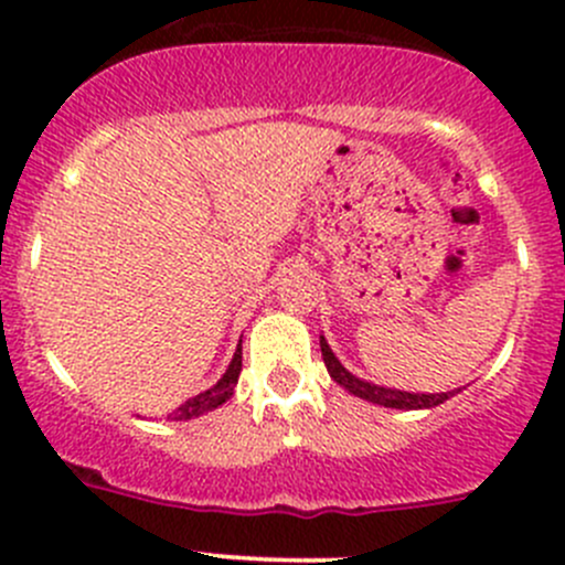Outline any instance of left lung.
<instances>
[{"instance_id":"8db88e82","label":"left lung","mask_w":565,"mask_h":565,"mask_svg":"<svg viewBox=\"0 0 565 565\" xmlns=\"http://www.w3.org/2000/svg\"><path fill=\"white\" fill-rule=\"evenodd\" d=\"M319 347H322V361L328 366V374L350 393L355 396L366 398V402L374 404H383V407H396V409H424V407H437L443 404L446 398H451L457 391H448V393H407V391H393V388H380V385L366 383V380H358L355 374L347 372L344 366L339 363V358L330 352L328 341L324 335H319Z\"/></svg>"}]
</instances>
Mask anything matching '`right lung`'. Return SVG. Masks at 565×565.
<instances>
[{
    "label": "right lung",
    "instance_id": "add662e5",
    "mask_svg": "<svg viewBox=\"0 0 565 565\" xmlns=\"http://www.w3.org/2000/svg\"><path fill=\"white\" fill-rule=\"evenodd\" d=\"M241 369H243V350H241V347H237L235 358H232V363H230V369H226L224 377H221L218 383H215L210 391H204V393H199V396L188 398V402L182 404V407L174 409L172 418L174 420L199 418V415L210 413V409H215V407H218V404H224L226 398L232 396V391H235L237 377H241Z\"/></svg>",
    "mask_w": 565,
    "mask_h": 565
}]
</instances>
